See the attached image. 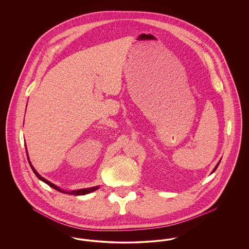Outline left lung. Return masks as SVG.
<instances>
[{
  "mask_svg": "<svg viewBox=\"0 0 249 249\" xmlns=\"http://www.w3.org/2000/svg\"><path fill=\"white\" fill-rule=\"evenodd\" d=\"M219 163H220V161H218V163H217V164H216V165H215V167H214V168H213V171H212V173H211V174H213V172H214V171H215V170H216V168H217V166H218V164H219Z\"/></svg>",
  "mask_w": 249,
  "mask_h": 249,
  "instance_id": "1",
  "label": "left lung"
}]
</instances>
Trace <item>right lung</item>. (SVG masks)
<instances>
[{
  "label": "right lung",
  "instance_id": "add662e5",
  "mask_svg": "<svg viewBox=\"0 0 249 249\" xmlns=\"http://www.w3.org/2000/svg\"><path fill=\"white\" fill-rule=\"evenodd\" d=\"M25 147H26V153H27V156H28V160H29V163H30V166H31L32 170H33V171H34V173L36 174V177L39 178L41 181H43V182H45L46 184H48L49 187L53 188L54 190H58V191H59V192H62V193L70 194V195H86V194H89V193H90V192H93V191L98 190V189L100 188V186H96V187H91V188H86V189H80V190H62V189H60V188H59L58 186H56L55 184L51 183L50 181H48V180H47L46 178H44L43 177H41V176H40V175L37 173V171H36V169H35V167L33 166L32 162H31V160H30V159H29V155H28V152H27V146H25Z\"/></svg>",
  "mask_w": 249,
  "mask_h": 249
}]
</instances>
